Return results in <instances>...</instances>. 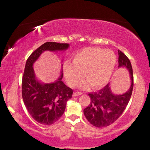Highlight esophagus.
<instances>
[{
	"label": "esophagus",
	"mask_w": 150,
	"mask_h": 150,
	"mask_svg": "<svg viewBox=\"0 0 150 150\" xmlns=\"http://www.w3.org/2000/svg\"><path fill=\"white\" fill-rule=\"evenodd\" d=\"M82 94V92H79V91L75 92V93H73V97H77L79 95H81Z\"/></svg>",
	"instance_id": "obj_1"
}]
</instances>
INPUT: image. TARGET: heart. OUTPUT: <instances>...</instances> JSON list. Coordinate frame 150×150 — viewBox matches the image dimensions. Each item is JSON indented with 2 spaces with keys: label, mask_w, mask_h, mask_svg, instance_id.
<instances>
[{
  "label": "heart",
  "mask_w": 150,
  "mask_h": 150,
  "mask_svg": "<svg viewBox=\"0 0 150 150\" xmlns=\"http://www.w3.org/2000/svg\"><path fill=\"white\" fill-rule=\"evenodd\" d=\"M71 63L63 65V73L69 86H75L82 78L83 73L87 82L80 84L87 88L89 84L93 88L104 86L113 74L117 63L115 54L110 50L87 47L72 57Z\"/></svg>",
  "instance_id": "obj_1"
}]
</instances>
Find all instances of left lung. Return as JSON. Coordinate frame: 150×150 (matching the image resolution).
<instances>
[{"mask_svg":"<svg viewBox=\"0 0 150 150\" xmlns=\"http://www.w3.org/2000/svg\"><path fill=\"white\" fill-rule=\"evenodd\" d=\"M119 68L124 67L128 70L131 79V86L125 93L114 94L111 90L110 83L98 92L88 94L91 98L90 105L84 110V114L92 125L97 128H103L117 120L128 105L131 98L133 87L132 66L126 55L118 51Z\"/></svg>","mask_w":150,"mask_h":150,"instance_id":"left-lung-1","label":"left lung"}]
</instances>
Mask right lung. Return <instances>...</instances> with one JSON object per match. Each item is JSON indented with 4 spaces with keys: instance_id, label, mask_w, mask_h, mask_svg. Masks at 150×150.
<instances>
[{
    "instance_id": "obj_1",
    "label": "right lung",
    "mask_w": 150,
    "mask_h": 150,
    "mask_svg": "<svg viewBox=\"0 0 150 150\" xmlns=\"http://www.w3.org/2000/svg\"><path fill=\"white\" fill-rule=\"evenodd\" d=\"M69 46V44L47 42L27 59L22 81V98L31 117L43 125H51L61 117L73 91L62 81V71L52 83L40 82L35 74L33 65L44 51H65Z\"/></svg>"
}]
</instances>
